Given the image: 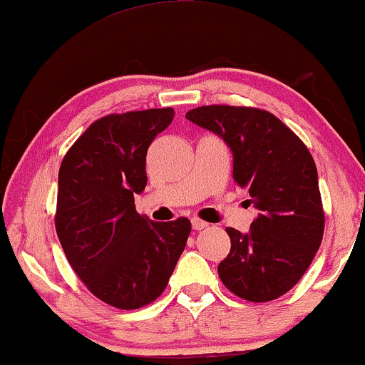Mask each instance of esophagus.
Instances as JSON below:
<instances>
[{"label": "esophagus", "mask_w": 365, "mask_h": 365, "mask_svg": "<svg viewBox=\"0 0 365 365\" xmlns=\"http://www.w3.org/2000/svg\"><path fill=\"white\" fill-rule=\"evenodd\" d=\"M207 223L206 221H202V220H199V217H192V228L194 230H204V228H207Z\"/></svg>", "instance_id": "esophagus-1"}]
</instances>
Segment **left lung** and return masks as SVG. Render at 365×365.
<instances>
[{"mask_svg":"<svg viewBox=\"0 0 365 365\" xmlns=\"http://www.w3.org/2000/svg\"><path fill=\"white\" fill-rule=\"evenodd\" d=\"M185 116L225 140L233 180L259 212L247 233L226 228L232 249L217 266L221 282L250 302L278 299L302 278L324 233L311 153L282 120L257 108L215 104Z\"/></svg>","mask_w":365,"mask_h":365,"instance_id":"8db88e82","label":"left lung"}]
</instances>
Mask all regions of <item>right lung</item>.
<instances>
[{"label":"right lung","mask_w":365,"mask_h":365,"mask_svg":"<svg viewBox=\"0 0 365 365\" xmlns=\"http://www.w3.org/2000/svg\"><path fill=\"white\" fill-rule=\"evenodd\" d=\"M173 108L128 111L94 121L63 158L56 233L86 287L113 307L139 309L163 292L190 235V221L156 223L135 211L148 183L150 142Z\"/></svg>","instance_id":"1"}]
</instances>
